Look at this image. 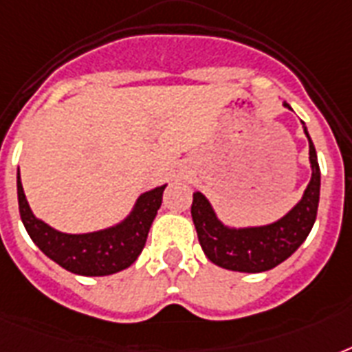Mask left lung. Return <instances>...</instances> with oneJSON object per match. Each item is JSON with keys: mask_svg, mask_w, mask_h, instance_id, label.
I'll return each instance as SVG.
<instances>
[{"mask_svg": "<svg viewBox=\"0 0 352 352\" xmlns=\"http://www.w3.org/2000/svg\"><path fill=\"white\" fill-rule=\"evenodd\" d=\"M283 106L290 109L287 102H283ZM303 131L309 138L312 175L300 203L281 219L270 225L234 228L225 225L215 215L212 204L203 193L193 192L192 219L199 243L206 257L217 267L235 272H265L289 259L311 234L320 203V164L305 124Z\"/></svg>", "mask_w": 352, "mask_h": 352, "instance_id": "left-lung-1", "label": "left lung"}]
</instances>
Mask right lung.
I'll list each match as a JSON object with an SVG mask.
<instances>
[{
    "instance_id": "add662e5",
    "label": "right lung",
    "mask_w": 352,
    "mask_h": 352,
    "mask_svg": "<svg viewBox=\"0 0 352 352\" xmlns=\"http://www.w3.org/2000/svg\"><path fill=\"white\" fill-rule=\"evenodd\" d=\"M18 204L23 226L49 259L78 276H109L131 267L140 256L155 215L162 204L166 184L144 192L126 219L89 234H65L38 219L25 197L18 170Z\"/></svg>"
}]
</instances>
